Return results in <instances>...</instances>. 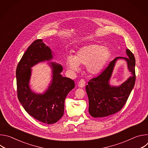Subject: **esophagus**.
Returning <instances> with one entry per match:
<instances>
[{"label":"esophagus","instance_id":"1","mask_svg":"<svg viewBox=\"0 0 148 148\" xmlns=\"http://www.w3.org/2000/svg\"><path fill=\"white\" fill-rule=\"evenodd\" d=\"M86 86V81L84 79H81L78 82V87L80 88H82Z\"/></svg>","mask_w":148,"mask_h":148}]
</instances>
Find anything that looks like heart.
Here are the masks:
<instances>
[{
    "label": "heart",
    "instance_id": "obj_1",
    "mask_svg": "<svg viewBox=\"0 0 148 148\" xmlns=\"http://www.w3.org/2000/svg\"><path fill=\"white\" fill-rule=\"evenodd\" d=\"M110 57V51L108 48L93 44L82 47L75 57L67 56L66 61L68 68L73 71H78L79 65H84L86 66L89 73L95 74L104 67Z\"/></svg>",
    "mask_w": 148,
    "mask_h": 148
}]
</instances>
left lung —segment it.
Segmentation results:
<instances>
[{
    "mask_svg": "<svg viewBox=\"0 0 148 148\" xmlns=\"http://www.w3.org/2000/svg\"><path fill=\"white\" fill-rule=\"evenodd\" d=\"M128 58L116 57L98 76L91 78L86 89L89 100L90 114L94 118H103L113 115L123 108L135 82V58L133 53L126 50ZM123 58L127 61L132 75L119 87L111 86L109 81L116 60Z\"/></svg>",
    "mask_w": 148,
    "mask_h": 148,
    "instance_id": "1",
    "label": "left lung"
}]
</instances>
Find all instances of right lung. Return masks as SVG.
Instances as JSON below:
<instances>
[{"mask_svg":"<svg viewBox=\"0 0 148 148\" xmlns=\"http://www.w3.org/2000/svg\"><path fill=\"white\" fill-rule=\"evenodd\" d=\"M53 58L51 49L41 39L34 41L20 60L16 69L18 99L26 111L36 119L47 124L57 122L64 115V101L69 92L75 87L71 79L62 77V67L51 62L53 79L43 94H36L30 90L29 83L31 67L39 62Z\"/></svg>","mask_w":148,"mask_h":148,"instance_id":"add662e5","label":"right lung"}]
</instances>
